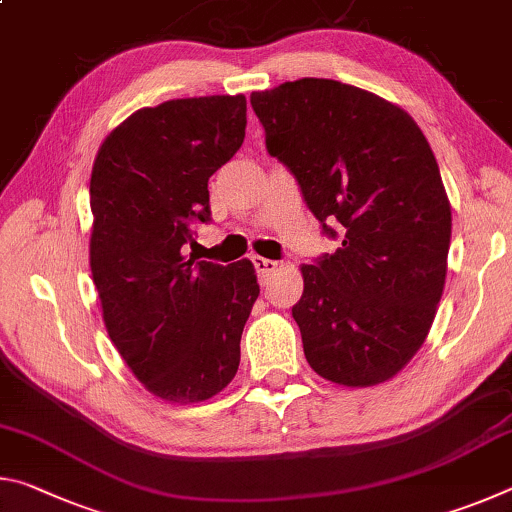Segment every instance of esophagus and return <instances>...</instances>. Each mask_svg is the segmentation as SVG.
<instances>
[{"label":"esophagus","instance_id":"1","mask_svg":"<svg viewBox=\"0 0 512 512\" xmlns=\"http://www.w3.org/2000/svg\"><path fill=\"white\" fill-rule=\"evenodd\" d=\"M253 264H255V271L259 275V280H262L264 284L271 280V275L277 271V262H273V259H266V257H253Z\"/></svg>","mask_w":512,"mask_h":512}]
</instances>
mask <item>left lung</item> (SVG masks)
<instances>
[{
    "mask_svg": "<svg viewBox=\"0 0 512 512\" xmlns=\"http://www.w3.org/2000/svg\"><path fill=\"white\" fill-rule=\"evenodd\" d=\"M266 149L341 246L302 264L291 314L309 366L343 386L397 375L427 339L447 275L452 207L409 112L354 85L300 79L250 94Z\"/></svg>",
    "mask_w": 512,
    "mask_h": 512,
    "instance_id": "obj_1",
    "label": "left lung"
}]
</instances>
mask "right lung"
<instances>
[{"label":"right lung","instance_id":"1","mask_svg":"<svg viewBox=\"0 0 512 512\" xmlns=\"http://www.w3.org/2000/svg\"><path fill=\"white\" fill-rule=\"evenodd\" d=\"M246 137V97L142 108L103 140L90 178V268L103 323L146 391L203 402L237 375L259 296L253 264L185 257L194 221H212L207 180Z\"/></svg>","mask_w":512,"mask_h":512}]
</instances>
